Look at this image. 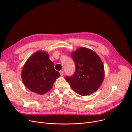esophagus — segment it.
<instances>
[{
  "instance_id": "1",
  "label": "esophagus",
  "mask_w": 132,
  "mask_h": 132,
  "mask_svg": "<svg viewBox=\"0 0 132 132\" xmlns=\"http://www.w3.org/2000/svg\"><path fill=\"white\" fill-rule=\"evenodd\" d=\"M59 73H60V74H61V75L62 76H63V75H64V71H63V70H61L59 71Z\"/></svg>"
}]
</instances>
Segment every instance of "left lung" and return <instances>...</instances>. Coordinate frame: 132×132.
Here are the masks:
<instances>
[{
  "instance_id": "left-lung-1",
  "label": "left lung",
  "mask_w": 132,
  "mask_h": 132,
  "mask_svg": "<svg viewBox=\"0 0 132 132\" xmlns=\"http://www.w3.org/2000/svg\"><path fill=\"white\" fill-rule=\"evenodd\" d=\"M75 64L74 74L66 80L76 93L88 95L96 91L105 77L104 66L98 55L91 50L81 47L71 54Z\"/></svg>"
}]
</instances>
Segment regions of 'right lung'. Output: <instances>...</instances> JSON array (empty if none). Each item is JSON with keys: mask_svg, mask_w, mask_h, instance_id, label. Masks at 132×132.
I'll return each instance as SVG.
<instances>
[{"mask_svg": "<svg viewBox=\"0 0 132 132\" xmlns=\"http://www.w3.org/2000/svg\"><path fill=\"white\" fill-rule=\"evenodd\" d=\"M60 76L48 54L39 51L27 59L21 72L22 81L30 91L43 95L50 91Z\"/></svg>", "mask_w": 132, "mask_h": 132, "instance_id": "add662e5", "label": "right lung"}]
</instances>
